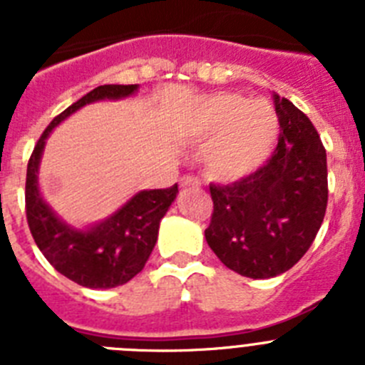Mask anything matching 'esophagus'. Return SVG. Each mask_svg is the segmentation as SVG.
Wrapping results in <instances>:
<instances>
[{
  "label": "esophagus",
  "instance_id": "obj_1",
  "mask_svg": "<svg viewBox=\"0 0 365 365\" xmlns=\"http://www.w3.org/2000/svg\"><path fill=\"white\" fill-rule=\"evenodd\" d=\"M180 186H182V188H199V186H201V180L193 175H185L180 179Z\"/></svg>",
  "mask_w": 365,
  "mask_h": 365
}]
</instances>
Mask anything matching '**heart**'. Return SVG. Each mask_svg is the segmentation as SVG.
<instances>
[{"mask_svg": "<svg viewBox=\"0 0 365 365\" xmlns=\"http://www.w3.org/2000/svg\"><path fill=\"white\" fill-rule=\"evenodd\" d=\"M202 124L210 135H221L208 157L210 172L221 179H240L265 163L279 128L272 106L237 95L214 96Z\"/></svg>", "mask_w": 365, "mask_h": 365, "instance_id": "1", "label": "heart"}]
</instances>
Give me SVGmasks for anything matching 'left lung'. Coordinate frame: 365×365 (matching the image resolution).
<instances>
[{
    "instance_id": "8db88e82",
    "label": "left lung",
    "mask_w": 365,
    "mask_h": 365,
    "mask_svg": "<svg viewBox=\"0 0 365 365\" xmlns=\"http://www.w3.org/2000/svg\"><path fill=\"white\" fill-rule=\"evenodd\" d=\"M278 146L250 175L210 185L208 247L221 263L252 279L287 272L307 252L327 208V155L307 115L274 93Z\"/></svg>"
}]
</instances>
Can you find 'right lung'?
Masks as SVG:
<instances>
[{"mask_svg":"<svg viewBox=\"0 0 365 365\" xmlns=\"http://www.w3.org/2000/svg\"><path fill=\"white\" fill-rule=\"evenodd\" d=\"M138 89L131 86H98L60 113L41 133L27 164L25 208L31 234L47 261L71 282L89 289H113L135 278L146 265L157 243L160 219L175 201L179 188L143 190L104 221L74 228L58 217L43 201L38 185V168L45 140L69 115L96 100H118Z\"/></svg>","mask_w":365,"mask_h":365,"instance_id":"1","label":"right lung"}]
</instances>
